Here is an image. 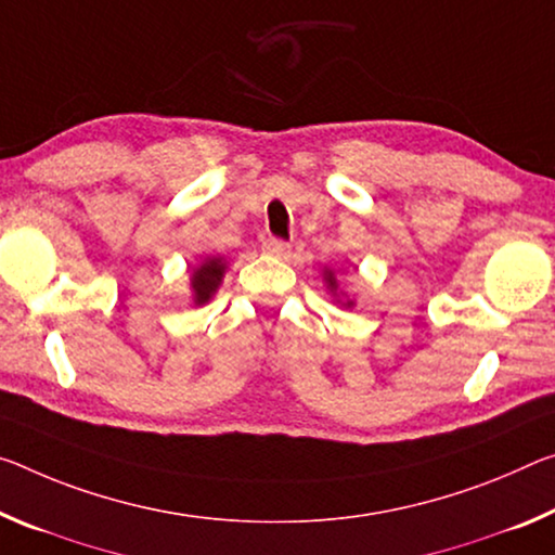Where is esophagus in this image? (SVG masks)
<instances>
[{"instance_id":"34e87169","label":"esophagus","mask_w":555,"mask_h":555,"mask_svg":"<svg viewBox=\"0 0 555 555\" xmlns=\"http://www.w3.org/2000/svg\"><path fill=\"white\" fill-rule=\"evenodd\" d=\"M263 251L271 254V257H279V259H286L288 254H292V244L284 242V240H274V236H269V240H263Z\"/></svg>"}]
</instances>
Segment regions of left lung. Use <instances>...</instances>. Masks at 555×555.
<instances>
[{
    "label": "left lung",
    "mask_w": 555,
    "mask_h": 555,
    "mask_svg": "<svg viewBox=\"0 0 555 555\" xmlns=\"http://www.w3.org/2000/svg\"><path fill=\"white\" fill-rule=\"evenodd\" d=\"M323 281H325V286H328V292L333 294V298H336L338 304L348 306V309H350V306H353V301H340V298H343V292H338V281H336V274H333L331 269H325V271H323Z\"/></svg>",
    "instance_id": "obj_1"
}]
</instances>
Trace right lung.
<instances>
[{"instance_id":"add662e5","label":"right lung","mask_w":555,"mask_h":555,"mask_svg":"<svg viewBox=\"0 0 555 555\" xmlns=\"http://www.w3.org/2000/svg\"><path fill=\"white\" fill-rule=\"evenodd\" d=\"M224 269H227V261L222 257H207L195 271H192L190 288H192V301H195V306L207 304L209 298L215 296L219 284H222Z\"/></svg>"}]
</instances>
